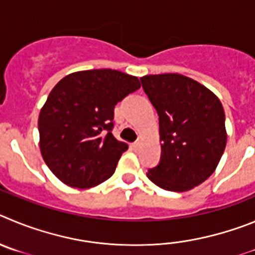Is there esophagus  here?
Segmentation results:
<instances>
[{
    "instance_id": "esophagus-1",
    "label": "esophagus",
    "mask_w": 255,
    "mask_h": 255,
    "mask_svg": "<svg viewBox=\"0 0 255 255\" xmlns=\"http://www.w3.org/2000/svg\"><path fill=\"white\" fill-rule=\"evenodd\" d=\"M132 147L134 148V150H139V148H141V142L136 141V142H134V143L132 144Z\"/></svg>"
}]
</instances>
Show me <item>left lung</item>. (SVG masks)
Masks as SVG:
<instances>
[{
	"mask_svg": "<svg viewBox=\"0 0 255 255\" xmlns=\"http://www.w3.org/2000/svg\"><path fill=\"white\" fill-rule=\"evenodd\" d=\"M142 88L159 114L161 157L148 179L171 192L203 183L219 165L226 146L221 102L199 82L178 73L141 77Z\"/></svg>",
	"mask_w": 255,
	"mask_h": 255,
	"instance_id": "8db88e82",
	"label": "left lung"
}]
</instances>
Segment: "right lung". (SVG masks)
Listing matches in <instances>:
<instances>
[{
	"label": "right lung",
	"instance_id": "right-lung-1",
	"mask_svg": "<svg viewBox=\"0 0 255 255\" xmlns=\"http://www.w3.org/2000/svg\"><path fill=\"white\" fill-rule=\"evenodd\" d=\"M141 88L117 70H88L63 77L39 114L40 152L65 184L90 188L116 171L128 144L113 136L114 107Z\"/></svg>",
	"mask_w": 255,
	"mask_h": 255
}]
</instances>
